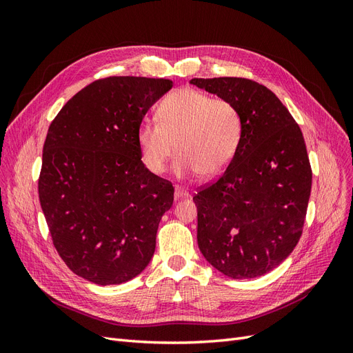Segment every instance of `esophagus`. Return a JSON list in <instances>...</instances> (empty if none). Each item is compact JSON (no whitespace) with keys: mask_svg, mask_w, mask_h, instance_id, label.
<instances>
[{"mask_svg":"<svg viewBox=\"0 0 353 353\" xmlns=\"http://www.w3.org/2000/svg\"><path fill=\"white\" fill-rule=\"evenodd\" d=\"M188 191L184 190L183 187H175V199H184V197H188Z\"/></svg>","mask_w":353,"mask_h":353,"instance_id":"obj_1","label":"esophagus"}]
</instances>
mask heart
<instances>
[{"instance_id":"obj_1","label":"heart","mask_w":353,"mask_h":353,"mask_svg":"<svg viewBox=\"0 0 353 353\" xmlns=\"http://www.w3.org/2000/svg\"><path fill=\"white\" fill-rule=\"evenodd\" d=\"M241 132V116L232 101L183 88L159 104L157 119L141 121L137 138L152 172H163L175 144L179 176L197 172L201 178H213L236 156Z\"/></svg>"}]
</instances>
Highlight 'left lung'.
Returning <instances> with one entry per match:
<instances>
[{
  "instance_id": "1",
  "label": "left lung",
  "mask_w": 353,
  "mask_h": 353,
  "mask_svg": "<svg viewBox=\"0 0 353 353\" xmlns=\"http://www.w3.org/2000/svg\"><path fill=\"white\" fill-rule=\"evenodd\" d=\"M190 82L232 101L243 122L236 156L193 197L200 252L230 279H256L285 261L302 237L312 187L302 130L280 99L252 79Z\"/></svg>"
}]
</instances>
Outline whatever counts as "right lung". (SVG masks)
<instances>
[{
  "mask_svg": "<svg viewBox=\"0 0 353 353\" xmlns=\"http://www.w3.org/2000/svg\"><path fill=\"white\" fill-rule=\"evenodd\" d=\"M172 87L162 78L97 79L74 94L48 128L41 208L63 262L94 284L130 281L154 254L174 185L144 166L137 132Z\"/></svg>",
  "mask_w": 353,
  "mask_h": 353,
  "instance_id": "1",
  "label": "right lung"
}]
</instances>
